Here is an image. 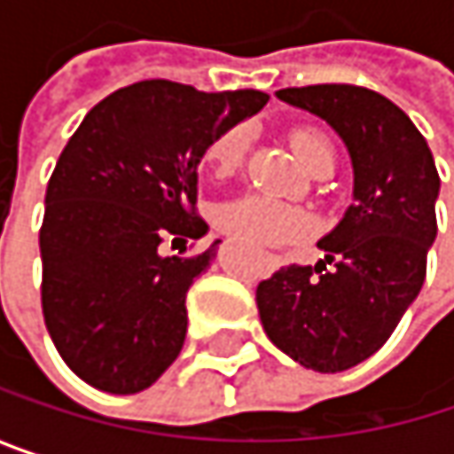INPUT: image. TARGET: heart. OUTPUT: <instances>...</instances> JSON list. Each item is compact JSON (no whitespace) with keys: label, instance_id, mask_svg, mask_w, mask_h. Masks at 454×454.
<instances>
[{"label":"heart","instance_id":"b5f03b06","mask_svg":"<svg viewBox=\"0 0 454 454\" xmlns=\"http://www.w3.org/2000/svg\"><path fill=\"white\" fill-rule=\"evenodd\" d=\"M289 141L308 170L320 160H333L331 141L313 129L292 131ZM247 146H249V134L244 126L228 129L226 134L213 144V152H210V162L215 173L218 176L233 173L241 165ZM215 223L228 236L241 239L247 244H257V247H278L310 231V218L302 210L284 205L278 200L262 197V194H241L236 200L223 202L215 213Z\"/></svg>","mask_w":454,"mask_h":454}]
</instances>
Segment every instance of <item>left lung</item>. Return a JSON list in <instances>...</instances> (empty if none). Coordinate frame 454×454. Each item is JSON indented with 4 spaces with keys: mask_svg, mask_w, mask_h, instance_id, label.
<instances>
[{
    "mask_svg": "<svg viewBox=\"0 0 454 454\" xmlns=\"http://www.w3.org/2000/svg\"><path fill=\"white\" fill-rule=\"evenodd\" d=\"M276 97L325 121L352 160V205L317 247L320 260L289 265L257 286L268 339L317 373H339L384 347L426 278L436 239L439 173L408 115L349 83L281 89Z\"/></svg>",
    "mask_w": 454,
    "mask_h": 454,
    "instance_id": "8db88e82",
    "label": "left lung"
}]
</instances>
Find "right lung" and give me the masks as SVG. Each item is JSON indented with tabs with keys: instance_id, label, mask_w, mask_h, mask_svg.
I'll list each match as a JSON object with an SVG mask.
<instances>
[{
	"instance_id": "right-lung-1",
	"label": "right lung",
	"mask_w": 454,
	"mask_h": 454,
	"mask_svg": "<svg viewBox=\"0 0 454 454\" xmlns=\"http://www.w3.org/2000/svg\"><path fill=\"white\" fill-rule=\"evenodd\" d=\"M265 102L257 89L138 81L91 107L62 149L39 233L42 308L57 352L94 389L137 395L178 357L186 292L221 241L192 257L160 249L207 233L197 168Z\"/></svg>"
}]
</instances>
